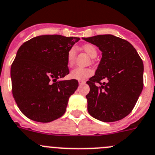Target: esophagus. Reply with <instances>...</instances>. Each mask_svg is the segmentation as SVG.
<instances>
[{
	"label": "esophagus",
	"mask_w": 155,
	"mask_h": 155,
	"mask_svg": "<svg viewBox=\"0 0 155 155\" xmlns=\"http://www.w3.org/2000/svg\"><path fill=\"white\" fill-rule=\"evenodd\" d=\"M84 84H85L84 81H79V84H80V85Z\"/></svg>",
	"instance_id": "obj_1"
}]
</instances>
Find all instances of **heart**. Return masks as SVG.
Listing matches in <instances>:
<instances>
[{"mask_svg":"<svg viewBox=\"0 0 155 155\" xmlns=\"http://www.w3.org/2000/svg\"><path fill=\"white\" fill-rule=\"evenodd\" d=\"M83 49L91 58H94L97 56V48H95V46H94L93 45L86 44L83 46ZM75 52H76V51H75V48H74V47L70 48L69 51H68V55H67V61H68V64L69 66L72 65V64L74 63L75 58ZM92 74H93V71L92 70L88 69V68H80V67L75 68L70 73L71 78L78 81L85 80L86 78L91 76Z\"/></svg>","mask_w":155,"mask_h":155,"instance_id":"obj_1","label":"heart"}]
</instances>
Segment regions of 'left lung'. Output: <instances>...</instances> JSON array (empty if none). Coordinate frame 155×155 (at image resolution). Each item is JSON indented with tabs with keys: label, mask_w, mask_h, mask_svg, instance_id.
Instances as JSON below:
<instances>
[{
	"label": "left lung",
	"mask_w": 155,
	"mask_h": 155,
	"mask_svg": "<svg viewBox=\"0 0 155 155\" xmlns=\"http://www.w3.org/2000/svg\"><path fill=\"white\" fill-rule=\"evenodd\" d=\"M83 40L102 52L95 74L87 84V110L104 122L121 120L131 112L143 89L144 64L131 44L112 35H97ZM105 79L108 81L100 83ZM95 83H100L97 86Z\"/></svg>",
	"instance_id": "1"
}]
</instances>
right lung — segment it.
Wrapping results in <instances>:
<instances>
[{
	"instance_id": "obj_1",
	"label": "right lung",
	"mask_w": 155,
	"mask_h": 155,
	"mask_svg": "<svg viewBox=\"0 0 155 155\" xmlns=\"http://www.w3.org/2000/svg\"><path fill=\"white\" fill-rule=\"evenodd\" d=\"M79 38L40 35L23 44L11 68L12 93L21 111L48 123L65 113L78 81H60L69 74L67 55Z\"/></svg>"
}]
</instances>
